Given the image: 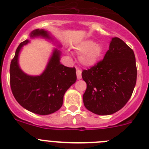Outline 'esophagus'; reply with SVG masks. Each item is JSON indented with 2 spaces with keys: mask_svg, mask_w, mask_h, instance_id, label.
Masks as SVG:
<instances>
[{
  "mask_svg": "<svg viewBox=\"0 0 149 149\" xmlns=\"http://www.w3.org/2000/svg\"><path fill=\"white\" fill-rule=\"evenodd\" d=\"M81 72H82V71H81V69H79L78 68H76V74H77V78L78 79V80L81 79V77H82V76H81Z\"/></svg>",
  "mask_w": 149,
  "mask_h": 149,
  "instance_id": "obj_1",
  "label": "esophagus"
}]
</instances>
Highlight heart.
I'll return each instance as SVG.
<instances>
[{
  "label": "heart",
  "mask_w": 149,
  "mask_h": 149,
  "mask_svg": "<svg viewBox=\"0 0 149 149\" xmlns=\"http://www.w3.org/2000/svg\"><path fill=\"white\" fill-rule=\"evenodd\" d=\"M76 51L80 56V61L83 65L91 66L98 63L102 56L103 48L98 43H94L93 41L86 40L77 45Z\"/></svg>",
  "instance_id": "obj_1"
}]
</instances>
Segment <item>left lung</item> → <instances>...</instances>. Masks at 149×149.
Instances as JSON below:
<instances>
[{"mask_svg":"<svg viewBox=\"0 0 149 149\" xmlns=\"http://www.w3.org/2000/svg\"><path fill=\"white\" fill-rule=\"evenodd\" d=\"M136 75L133 50L119 38H112L103 60L82 72L86 83L83 95L85 107L101 116L119 111L131 97Z\"/></svg>","mask_w":149,"mask_h":149,"instance_id":"left-lung-1","label":"left lung"}]
</instances>
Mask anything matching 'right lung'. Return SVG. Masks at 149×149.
<instances>
[{
	"instance_id": "right-lung-1",
	"label": "right lung",
	"mask_w": 149,
	"mask_h": 149,
	"mask_svg": "<svg viewBox=\"0 0 149 149\" xmlns=\"http://www.w3.org/2000/svg\"><path fill=\"white\" fill-rule=\"evenodd\" d=\"M30 36L52 39L49 33L43 29L34 30ZM29 42L30 40L26 39L18 45L11 61L12 92L18 103L24 109L39 115H49L57 111L63 105L65 92L77 80L76 69L61 64V52L54 48L44 72L40 75H28L21 69L18 56L22 47Z\"/></svg>"
}]
</instances>
